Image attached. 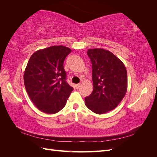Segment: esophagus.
I'll list each match as a JSON object with an SVG mask.
<instances>
[{
  "label": "esophagus",
  "instance_id": "1",
  "mask_svg": "<svg viewBox=\"0 0 157 157\" xmlns=\"http://www.w3.org/2000/svg\"><path fill=\"white\" fill-rule=\"evenodd\" d=\"M80 86H81V84H77L75 85V88L77 89H78Z\"/></svg>",
  "mask_w": 157,
  "mask_h": 157
}]
</instances>
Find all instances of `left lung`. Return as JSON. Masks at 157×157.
Instances as JSON below:
<instances>
[{"label":"left lung","instance_id":"obj_1","mask_svg":"<svg viewBox=\"0 0 157 157\" xmlns=\"http://www.w3.org/2000/svg\"><path fill=\"white\" fill-rule=\"evenodd\" d=\"M92 62L93 92L85 98L86 107L101 115L118 106L127 91L128 78L125 66L110 51L88 49Z\"/></svg>","mask_w":157,"mask_h":157}]
</instances>
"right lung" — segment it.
Returning <instances> with one entry per match:
<instances>
[{
	"instance_id": "obj_1",
	"label": "right lung",
	"mask_w": 157,
	"mask_h": 157,
	"mask_svg": "<svg viewBox=\"0 0 157 157\" xmlns=\"http://www.w3.org/2000/svg\"><path fill=\"white\" fill-rule=\"evenodd\" d=\"M71 50L53 46L37 50L28 61L23 79L32 102L42 112L54 114L62 109L73 88L66 82L63 62Z\"/></svg>"
}]
</instances>
